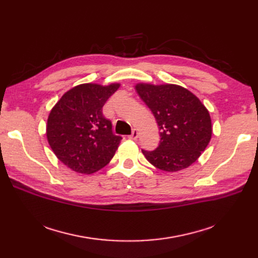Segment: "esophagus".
<instances>
[{
  "instance_id": "esophagus-1",
  "label": "esophagus",
  "mask_w": 258,
  "mask_h": 258,
  "mask_svg": "<svg viewBox=\"0 0 258 258\" xmlns=\"http://www.w3.org/2000/svg\"><path fill=\"white\" fill-rule=\"evenodd\" d=\"M129 138L132 139V140H137V139L139 138V132H138V130H137V129H134V131H132V134L129 136Z\"/></svg>"
}]
</instances>
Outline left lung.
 I'll list each match as a JSON object with an SVG mask.
<instances>
[{
	"instance_id": "left-lung-1",
	"label": "left lung",
	"mask_w": 258,
	"mask_h": 258,
	"mask_svg": "<svg viewBox=\"0 0 258 258\" xmlns=\"http://www.w3.org/2000/svg\"><path fill=\"white\" fill-rule=\"evenodd\" d=\"M135 88L154 114L160 130L159 146L142 151L153 166L176 172L191 166L212 137V121L199 98L182 86L138 83Z\"/></svg>"
}]
</instances>
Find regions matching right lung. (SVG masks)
<instances>
[{"label": "right lung", "mask_w": 258, "mask_h": 258, "mask_svg": "<svg viewBox=\"0 0 258 258\" xmlns=\"http://www.w3.org/2000/svg\"><path fill=\"white\" fill-rule=\"evenodd\" d=\"M119 83H87L68 90L48 115L46 137L57 158L68 168L91 174L111 161L121 137L115 136L102 107Z\"/></svg>", "instance_id": "add662e5"}]
</instances>
